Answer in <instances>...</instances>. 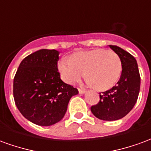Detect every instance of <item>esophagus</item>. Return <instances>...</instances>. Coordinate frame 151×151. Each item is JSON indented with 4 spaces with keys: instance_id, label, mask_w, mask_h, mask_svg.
<instances>
[{
    "instance_id": "34e87169",
    "label": "esophagus",
    "mask_w": 151,
    "mask_h": 151,
    "mask_svg": "<svg viewBox=\"0 0 151 151\" xmlns=\"http://www.w3.org/2000/svg\"><path fill=\"white\" fill-rule=\"evenodd\" d=\"M78 92H79V94L83 95V94H85L86 93V91L85 90H82V89H78Z\"/></svg>"
}]
</instances>
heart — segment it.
<instances>
[{"mask_svg": "<svg viewBox=\"0 0 151 151\" xmlns=\"http://www.w3.org/2000/svg\"><path fill=\"white\" fill-rule=\"evenodd\" d=\"M58 71L65 82L73 85L86 73L89 84L100 91L111 88L121 74V62L116 53L103 48L78 52L70 60L62 59L57 65Z\"/></svg>", "mask_w": 151, "mask_h": 151, "instance_id": "obj_1", "label": "heart"}]
</instances>
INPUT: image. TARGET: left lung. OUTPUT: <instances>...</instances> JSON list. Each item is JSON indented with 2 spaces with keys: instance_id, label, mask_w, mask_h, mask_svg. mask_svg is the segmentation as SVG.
I'll return each instance as SVG.
<instances>
[{
  "instance_id": "8db88e82",
  "label": "left lung",
  "mask_w": 151,
  "mask_h": 151,
  "mask_svg": "<svg viewBox=\"0 0 151 151\" xmlns=\"http://www.w3.org/2000/svg\"><path fill=\"white\" fill-rule=\"evenodd\" d=\"M109 47L120 57L121 75L116 86L99 95L100 100L91 111L99 120L112 121L123 118L133 109L139 94L141 78L136 59L120 47Z\"/></svg>"
}]
</instances>
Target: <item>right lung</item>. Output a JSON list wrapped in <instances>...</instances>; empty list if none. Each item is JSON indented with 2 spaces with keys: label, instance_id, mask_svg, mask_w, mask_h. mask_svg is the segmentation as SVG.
I'll return each mask as SVG.
<instances>
[{
  "label": "right lung",
  "instance_id": "add662e5",
  "mask_svg": "<svg viewBox=\"0 0 151 151\" xmlns=\"http://www.w3.org/2000/svg\"><path fill=\"white\" fill-rule=\"evenodd\" d=\"M60 52L41 49L20 63L14 79V98L22 115L32 123L50 126L63 119L78 91L60 79Z\"/></svg>",
  "mask_w": 151,
  "mask_h": 151
}]
</instances>
